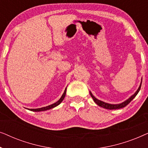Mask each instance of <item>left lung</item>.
Wrapping results in <instances>:
<instances>
[{"label":"left lung","mask_w":148,"mask_h":148,"mask_svg":"<svg viewBox=\"0 0 148 148\" xmlns=\"http://www.w3.org/2000/svg\"><path fill=\"white\" fill-rule=\"evenodd\" d=\"M141 83H142V79H141V82L140 86H139V88L137 89V90L136 91V92H135V94H133L132 96L130 97V98L127 99V100H125V102L121 103V104H109V103L104 102H103V101H101L100 100H98V99H97L96 97L94 96V95L92 94V92H90V96H92V98H93V100H94V102L96 103L97 105H98L99 106H101V107H102V108H106V109H108V110H115V109H120V108H124V107L126 106L127 104H129V103L131 102V100H132L133 99L137 96V94H138L139 90H140Z\"/></svg>","instance_id":"8db88e82"}]
</instances>
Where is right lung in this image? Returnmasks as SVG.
<instances>
[{"mask_svg": "<svg viewBox=\"0 0 148 148\" xmlns=\"http://www.w3.org/2000/svg\"><path fill=\"white\" fill-rule=\"evenodd\" d=\"M66 92V88H65V90H64V92L63 93V94L62 95V96L60 97V98L57 101V102L54 103V104H52L51 105H49V106H46V107H42V108H35V109H28V110H29L31 111H34V112H40V111H45V110H50V109H51V108H54V107L57 106L58 105H59L60 103L62 102V100H64V97H65Z\"/></svg>", "mask_w": 148, "mask_h": 148, "instance_id": "right-lung-1", "label": "right lung"}]
</instances>
